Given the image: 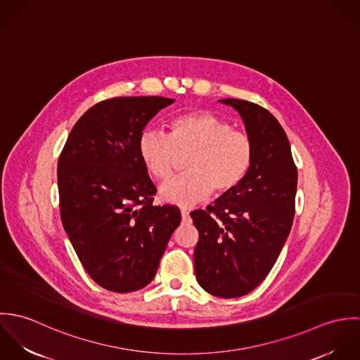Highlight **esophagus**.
<instances>
[{
    "instance_id": "1",
    "label": "esophagus",
    "mask_w": 360,
    "mask_h": 360,
    "mask_svg": "<svg viewBox=\"0 0 360 360\" xmlns=\"http://www.w3.org/2000/svg\"><path fill=\"white\" fill-rule=\"evenodd\" d=\"M180 213H181V219H183V221H187V220H188V217H190L188 210H187V209H181V210H180Z\"/></svg>"
}]
</instances>
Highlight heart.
Listing matches in <instances>:
<instances>
[{"mask_svg": "<svg viewBox=\"0 0 360 360\" xmlns=\"http://www.w3.org/2000/svg\"><path fill=\"white\" fill-rule=\"evenodd\" d=\"M187 154L188 173L166 181L159 190L163 201L183 207L204 201L212 190L217 195L233 191L251 167L254 148L247 133L205 110L174 117L169 136L155 130L140 136V159L156 180L169 179L179 155Z\"/></svg>", "mask_w": 360, "mask_h": 360, "instance_id": "b5f03b06", "label": "heart"}]
</instances>
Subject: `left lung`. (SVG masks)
<instances>
[{
  "label": "left lung",
  "instance_id": "obj_1",
  "mask_svg": "<svg viewBox=\"0 0 360 360\" xmlns=\"http://www.w3.org/2000/svg\"><path fill=\"white\" fill-rule=\"evenodd\" d=\"M221 103L241 115L254 155L233 191L190 213L200 233L194 269L206 292L238 298L266 278L284 247L295 214L298 172L287 134L267 109L234 98Z\"/></svg>",
  "mask_w": 360,
  "mask_h": 360
}]
</instances>
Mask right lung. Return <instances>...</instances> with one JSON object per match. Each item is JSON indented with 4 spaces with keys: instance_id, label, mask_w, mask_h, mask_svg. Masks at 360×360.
I'll return each mask as SVG.
<instances>
[{
    "instance_id": "right-lung-1",
    "label": "right lung",
    "mask_w": 360,
    "mask_h": 360,
    "mask_svg": "<svg viewBox=\"0 0 360 360\" xmlns=\"http://www.w3.org/2000/svg\"><path fill=\"white\" fill-rule=\"evenodd\" d=\"M165 97H116L96 103L73 126L58 159L63 229L89 276L124 294L148 285L181 220L177 206H154L140 155L147 123Z\"/></svg>"
}]
</instances>
